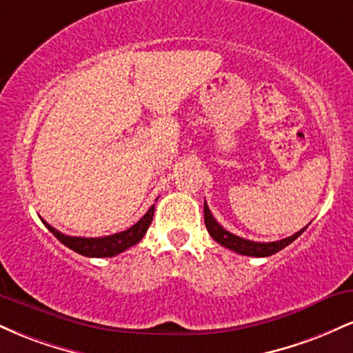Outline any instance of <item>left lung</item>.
<instances>
[{
  "mask_svg": "<svg viewBox=\"0 0 353 353\" xmlns=\"http://www.w3.org/2000/svg\"><path fill=\"white\" fill-rule=\"evenodd\" d=\"M204 221H205V228H208V232L210 234V237L217 242V244L224 245L225 249L234 250V252L241 255H250V257H269V255L282 250L283 247L292 244L295 239L301 236L303 230L307 229L303 228L299 230V232H295L294 236L282 239V241L254 242V241H249V239L239 237L236 234L229 232V230L222 228L216 219H214L212 214H210V210L205 202H204Z\"/></svg>",
  "mask_w": 353,
  "mask_h": 353,
  "instance_id": "1",
  "label": "left lung"
}]
</instances>
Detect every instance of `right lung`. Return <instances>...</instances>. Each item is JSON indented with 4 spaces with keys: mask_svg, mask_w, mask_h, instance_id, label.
Here are the masks:
<instances>
[{
    "mask_svg": "<svg viewBox=\"0 0 353 353\" xmlns=\"http://www.w3.org/2000/svg\"><path fill=\"white\" fill-rule=\"evenodd\" d=\"M152 217L154 204L149 208L148 212L132 225V228L106 237H71L66 236V234H61L59 230H56L54 228H51L48 222L43 221V224L50 229V232L58 239L59 242H63L64 245L70 247L74 252L86 255V257H112V255L124 252L129 247L136 245L137 242L144 237V234L148 232L149 225H151L152 222Z\"/></svg>",
    "mask_w": 353,
    "mask_h": 353,
    "instance_id": "right-lung-1",
    "label": "right lung"
}]
</instances>
